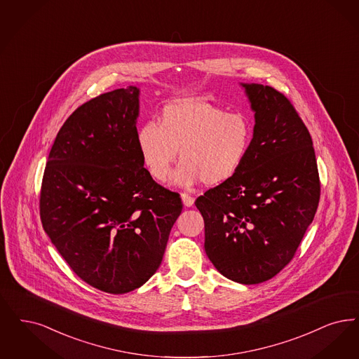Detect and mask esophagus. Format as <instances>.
Wrapping results in <instances>:
<instances>
[{
  "mask_svg": "<svg viewBox=\"0 0 359 359\" xmlns=\"http://www.w3.org/2000/svg\"><path fill=\"white\" fill-rule=\"evenodd\" d=\"M182 201H183V203H184V205L186 207H192L194 205V201H195V199L191 196V195H188V194H182Z\"/></svg>",
  "mask_w": 359,
  "mask_h": 359,
  "instance_id": "obj_1",
  "label": "esophagus"
}]
</instances>
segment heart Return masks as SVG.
Returning a JSON list of instances; mask_svg holds the SVG:
<instances>
[{
  "instance_id": "heart-1",
  "label": "heart",
  "mask_w": 359,
  "mask_h": 359,
  "mask_svg": "<svg viewBox=\"0 0 359 359\" xmlns=\"http://www.w3.org/2000/svg\"><path fill=\"white\" fill-rule=\"evenodd\" d=\"M136 140L144 167L155 180L168 176L179 151L182 163L173 173L175 184L192 186L203 180L205 186H219L242 168L252 127L242 114L186 99L165 105L158 124L145 123Z\"/></svg>"
}]
</instances>
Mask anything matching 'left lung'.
<instances>
[{"instance_id":"obj_1","label":"left lung","mask_w":359,"mask_h":359,"mask_svg":"<svg viewBox=\"0 0 359 359\" xmlns=\"http://www.w3.org/2000/svg\"><path fill=\"white\" fill-rule=\"evenodd\" d=\"M255 112L242 168L195 205L204 219L205 254L242 285L271 279L294 258L316 216L320 182L310 132L273 86L242 84Z\"/></svg>"}]
</instances>
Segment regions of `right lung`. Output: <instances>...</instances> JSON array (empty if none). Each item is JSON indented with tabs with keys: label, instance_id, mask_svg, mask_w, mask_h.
<instances>
[{
	"label": "right lung",
	"instance_id": "right-lung-1",
	"mask_svg": "<svg viewBox=\"0 0 359 359\" xmlns=\"http://www.w3.org/2000/svg\"><path fill=\"white\" fill-rule=\"evenodd\" d=\"M139 89L86 101L58 130L43 171V230L73 273L126 294L156 273L180 195L158 184L137 147Z\"/></svg>",
	"mask_w": 359,
	"mask_h": 359
}]
</instances>
